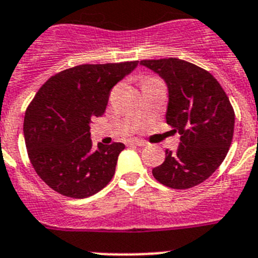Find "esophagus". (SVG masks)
<instances>
[{
	"label": "esophagus",
	"instance_id": "34e87169",
	"mask_svg": "<svg viewBox=\"0 0 258 258\" xmlns=\"http://www.w3.org/2000/svg\"><path fill=\"white\" fill-rule=\"evenodd\" d=\"M130 144H132V145H136V147H144L145 145V142H143V140H131V142H130Z\"/></svg>",
	"mask_w": 258,
	"mask_h": 258
}]
</instances>
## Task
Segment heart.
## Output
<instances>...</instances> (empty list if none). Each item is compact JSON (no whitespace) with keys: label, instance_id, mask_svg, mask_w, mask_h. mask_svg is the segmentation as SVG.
Wrapping results in <instances>:
<instances>
[{"label":"heart","instance_id":"b5f03b06","mask_svg":"<svg viewBox=\"0 0 258 258\" xmlns=\"http://www.w3.org/2000/svg\"><path fill=\"white\" fill-rule=\"evenodd\" d=\"M152 79H153V78H147V79H145V80H152Z\"/></svg>","mask_w":258,"mask_h":258}]
</instances>
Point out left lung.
<instances>
[{"instance_id": "obj_1", "label": "left lung", "mask_w": 258, "mask_h": 258, "mask_svg": "<svg viewBox=\"0 0 258 258\" xmlns=\"http://www.w3.org/2000/svg\"><path fill=\"white\" fill-rule=\"evenodd\" d=\"M143 66L162 78L169 89L166 122L180 134L178 151L166 149L152 170L166 187L187 189L207 180L227 154L235 113L226 92L209 71L178 58L144 59Z\"/></svg>"}]
</instances>
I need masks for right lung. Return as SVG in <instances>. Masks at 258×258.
<instances>
[{"instance_id": "1", "label": "right lung", "mask_w": 258, "mask_h": 258, "mask_svg": "<svg viewBox=\"0 0 258 258\" xmlns=\"http://www.w3.org/2000/svg\"><path fill=\"white\" fill-rule=\"evenodd\" d=\"M138 63L79 64L37 91L24 115V140L33 169L51 189L86 199L110 182L124 144L93 148L89 123L105 113L111 88Z\"/></svg>"}]
</instances>
